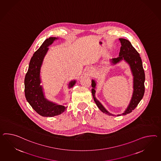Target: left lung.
<instances>
[{
  "label": "left lung",
  "instance_id": "1",
  "mask_svg": "<svg viewBox=\"0 0 161 161\" xmlns=\"http://www.w3.org/2000/svg\"><path fill=\"white\" fill-rule=\"evenodd\" d=\"M121 47L120 48L119 56L117 58H113L111 60V63L115 65L121 60H125L128 63L130 66L131 70L133 76V93L132 98L130 101L127 109L121 114H118L117 116L121 115H126L130 113L136 108L141 100L142 99L145 92V72L143 69L142 60L139 53L132 47V44L127 40L124 38H119ZM96 82L94 80H92V93L94 101L99 107V109L104 113L108 115H114L110 114L103 107L98 100L95 97V87Z\"/></svg>",
  "mask_w": 161,
  "mask_h": 161
}]
</instances>
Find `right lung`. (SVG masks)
Returning a JSON list of instances; mask_svg holds the SVG:
<instances>
[{
    "instance_id": "add662e5",
    "label": "right lung",
    "mask_w": 161,
    "mask_h": 161,
    "mask_svg": "<svg viewBox=\"0 0 161 161\" xmlns=\"http://www.w3.org/2000/svg\"><path fill=\"white\" fill-rule=\"evenodd\" d=\"M56 37L46 39L41 47L33 54L29 64V69L25 79V96L33 109L43 117H54L61 114L67 107L50 102L44 97L42 87L40 85V69L43 59ZM76 80L69 82V87L74 85Z\"/></svg>"
}]
</instances>
